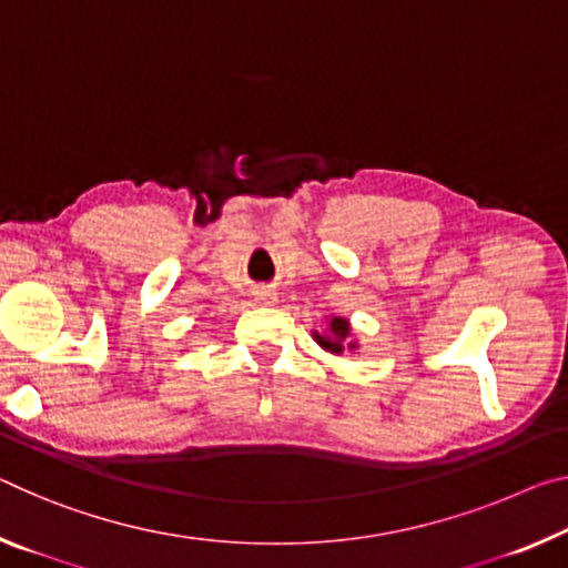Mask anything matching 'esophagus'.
Segmentation results:
<instances>
[{"label": "esophagus", "mask_w": 568, "mask_h": 568, "mask_svg": "<svg viewBox=\"0 0 568 568\" xmlns=\"http://www.w3.org/2000/svg\"><path fill=\"white\" fill-rule=\"evenodd\" d=\"M257 298L270 305V303L277 301V295H275V291H265V287H263V291H257Z\"/></svg>", "instance_id": "obj_1"}]
</instances>
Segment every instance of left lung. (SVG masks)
<instances>
[{"label":"left lung","mask_w":568,"mask_h":568,"mask_svg":"<svg viewBox=\"0 0 568 568\" xmlns=\"http://www.w3.org/2000/svg\"><path fill=\"white\" fill-rule=\"evenodd\" d=\"M313 338H316V344L323 351H328V354H344V348H348V351L358 348L356 341H351L348 318H341V316H331L328 331L326 333L313 331Z\"/></svg>","instance_id":"left-lung-1"}]
</instances>
